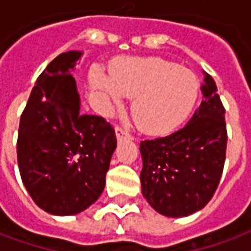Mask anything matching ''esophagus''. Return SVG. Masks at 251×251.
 Listing matches in <instances>:
<instances>
[{
	"mask_svg": "<svg viewBox=\"0 0 251 251\" xmlns=\"http://www.w3.org/2000/svg\"><path fill=\"white\" fill-rule=\"evenodd\" d=\"M115 136L118 140H124V138H130V134L125 130V129H122L120 126H117L115 127Z\"/></svg>",
	"mask_w": 251,
	"mask_h": 251,
	"instance_id": "esophagus-1",
	"label": "esophagus"
}]
</instances>
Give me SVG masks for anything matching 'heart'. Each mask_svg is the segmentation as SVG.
Wrapping results in <instances>:
<instances>
[{
    "label": "heart",
    "mask_w": 251,
    "mask_h": 251,
    "mask_svg": "<svg viewBox=\"0 0 251 251\" xmlns=\"http://www.w3.org/2000/svg\"><path fill=\"white\" fill-rule=\"evenodd\" d=\"M94 88L113 110L122 97L131 99V117L149 134L168 133L180 125L199 95L194 72L161 57H129L110 70V77L95 68L90 75Z\"/></svg>",
    "instance_id": "1"
}]
</instances>
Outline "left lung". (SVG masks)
I'll list each match as a JSON object with an SVG mask.
<instances>
[{
	"label": "left lung",
	"instance_id": "left-lung-1",
	"mask_svg": "<svg viewBox=\"0 0 251 251\" xmlns=\"http://www.w3.org/2000/svg\"><path fill=\"white\" fill-rule=\"evenodd\" d=\"M203 100L184 127L140 144L144 198L161 215L188 216L215 194L226 160L225 107L214 79L203 71Z\"/></svg>",
	"mask_w": 251,
	"mask_h": 251
}]
</instances>
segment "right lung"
Here are the masks:
<instances>
[{"instance_id":"1","label":"right lung","mask_w":251,"mask_h":251,"mask_svg":"<svg viewBox=\"0 0 251 251\" xmlns=\"http://www.w3.org/2000/svg\"><path fill=\"white\" fill-rule=\"evenodd\" d=\"M82 55L63 52L47 66L20 118V175L33 201L52 215H75L98 200L117 148L109 122L80 114L71 71Z\"/></svg>"}]
</instances>
